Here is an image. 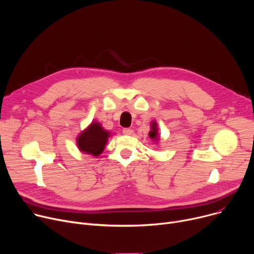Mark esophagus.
Instances as JSON below:
<instances>
[{"mask_svg":"<svg viewBox=\"0 0 254 254\" xmlns=\"http://www.w3.org/2000/svg\"><path fill=\"white\" fill-rule=\"evenodd\" d=\"M123 133L125 134V135H132L133 130L131 128H124L123 129Z\"/></svg>","mask_w":254,"mask_h":254,"instance_id":"obj_1","label":"esophagus"}]
</instances>
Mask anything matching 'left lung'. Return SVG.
Returning <instances> with one entry per match:
<instances>
[{
    "mask_svg": "<svg viewBox=\"0 0 254 254\" xmlns=\"http://www.w3.org/2000/svg\"><path fill=\"white\" fill-rule=\"evenodd\" d=\"M158 130H159V128H158L157 122H156V121H153V122L151 123V131L148 132V136H150L151 139L154 140L155 142H158L159 139H160Z\"/></svg>",
    "mask_w": 254,
    "mask_h": 254,
    "instance_id": "1",
    "label": "left lung"
}]
</instances>
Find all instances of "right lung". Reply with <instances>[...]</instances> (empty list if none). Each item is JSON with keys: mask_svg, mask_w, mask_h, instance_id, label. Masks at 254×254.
Returning a JSON list of instances; mask_svg holds the SVG:
<instances>
[{"mask_svg": "<svg viewBox=\"0 0 254 254\" xmlns=\"http://www.w3.org/2000/svg\"><path fill=\"white\" fill-rule=\"evenodd\" d=\"M111 137V132L103 129L99 122L93 121L77 136V145L80 152L98 157L106 147Z\"/></svg>", "mask_w": 254, "mask_h": 254, "instance_id": "add662e5", "label": "right lung"}]
</instances>
